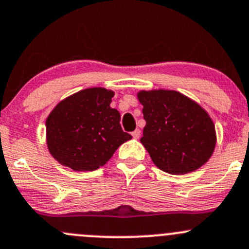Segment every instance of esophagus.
Returning a JSON list of instances; mask_svg holds the SVG:
<instances>
[{
  "label": "esophagus",
  "mask_w": 249,
  "mask_h": 249,
  "mask_svg": "<svg viewBox=\"0 0 249 249\" xmlns=\"http://www.w3.org/2000/svg\"><path fill=\"white\" fill-rule=\"evenodd\" d=\"M132 137H134V139H140V136H141V131H140V129H137V130H135L134 132H132Z\"/></svg>",
  "instance_id": "34e87169"
}]
</instances>
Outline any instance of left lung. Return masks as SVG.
Segmentation results:
<instances>
[{"label":"left lung","instance_id":"1","mask_svg":"<svg viewBox=\"0 0 249 249\" xmlns=\"http://www.w3.org/2000/svg\"><path fill=\"white\" fill-rule=\"evenodd\" d=\"M145 120L141 143L155 166L170 175L200 169L217 142L210 114L194 100L175 90H141L137 94Z\"/></svg>","mask_w":249,"mask_h":249}]
</instances>
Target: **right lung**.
<instances>
[{
	"label": "right lung",
	"instance_id": "obj_1",
	"mask_svg": "<svg viewBox=\"0 0 249 249\" xmlns=\"http://www.w3.org/2000/svg\"><path fill=\"white\" fill-rule=\"evenodd\" d=\"M114 91L89 88L60 101L46 122L48 150L73 171L104 166L131 135L120 126V113L110 107Z\"/></svg>",
	"mask_w": 249,
	"mask_h": 249
}]
</instances>
